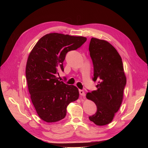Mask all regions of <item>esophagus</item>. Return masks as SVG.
Here are the masks:
<instances>
[{
	"instance_id": "obj_1",
	"label": "esophagus",
	"mask_w": 148,
	"mask_h": 148,
	"mask_svg": "<svg viewBox=\"0 0 148 148\" xmlns=\"http://www.w3.org/2000/svg\"><path fill=\"white\" fill-rule=\"evenodd\" d=\"M79 94L82 97H85V95H86V94H85V92L83 90H79Z\"/></svg>"
}]
</instances>
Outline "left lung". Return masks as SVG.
Here are the masks:
<instances>
[{"instance_id":"1","label":"left lung","mask_w":148,"mask_h":148,"mask_svg":"<svg viewBox=\"0 0 148 148\" xmlns=\"http://www.w3.org/2000/svg\"><path fill=\"white\" fill-rule=\"evenodd\" d=\"M89 50L94 65V82L97 90L88 92L86 98L97 106L95 114L89 117L99 126L110 123L121 106L127 79L122 58L109 42L92 38Z\"/></svg>"}]
</instances>
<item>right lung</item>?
<instances>
[{
	"label": "right lung",
	"instance_id": "obj_1",
	"mask_svg": "<svg viewBox=\"0 0 148 148\" xmlns=\"http://www.w3.org/2000/svg\"><path fill=\"white\" fill-rule=\"evenodd\" d=\"M83 36L51 33L40 39L30 53L26 77L30 98L38 115L47 122L64 119L66 107L79 98V89L60 82L58 70L64 71L66 53L75 50L86 41Z\"/></svg>",
	"mask_w": 148,
	"mask_h": 148
}]
</instances>
